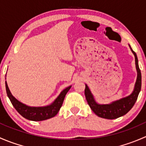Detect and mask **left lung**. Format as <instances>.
<instances>
[{"mask_svg": "<svg viewBox=\"0 0 146 146\" xmlns=\"http://www.w3.org/2000/svg\"><path fill=\"white\" fill-rule=\"evenodd\" d=\"M130 46V45H129ZM131 50L135 56V62H136V68L137 70V79L135 84L134 90L133 92L126 98H121L119 100L112 102L110 104H100L95 102L92 94L91 93L88 85H85V95L87 102L89 104L91 110L94 111L98 117L107 119H114L119 118L125 115L129 112L132 107H133L138 98V94L141 89V73L138 66V58L136 54L132 50L130 46Z\"/></svg>", "mask_w": 146, "mask_h": 146, "instance_id": "left-lung-1", "label": "left lung"}]
</instances>
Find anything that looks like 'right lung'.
I'll return each mask as SVG.
<instances>
[{
	"label": "right lung",
	"mask_w": 146,
	"mask_h": 146,
	"mask_svg": "<svg viewBox=\"0 0 146 146\" xmlns=\"http://www.w3.org/2000/svg\"><path fill=\"white\" fill-rule=\"evenodd\" d=\"M71 86H69L64 89L62 92L60 93L58 98L54 100L53 103L48 106L45 107H29L26 104H23L19 102L13 96L10 92L9 88H8V84L5 81V88H6V92L8 97L9 98L10 102L13 107L16 110L18 111L20 114H21L24 118L28 120L35 121H39L48 119L55 117L60 110V108L62 106L64 102L65 96L66 93L68 92Z\"/></svg>",
	"instance_id": "add662e5"
}]
</instances>
